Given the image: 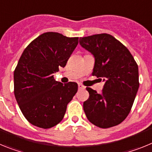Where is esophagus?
<instances>
[{
	"label": "esophagus",
	"instance_id": "34e87169",
	"mask_svg": "<svg viewBox=\"0 0 152 152\" xmlns=\"http://www.w3.org/2000/svg\"><path fill=\"white\" fill-rule=\"evenodd\" d=\"M78 88L79 89H84V88H85V87H84V85H82L81 84H78Z\"/></svg>",
	"mask_w": 152,
	"mask_h": 152
}]
</instances>
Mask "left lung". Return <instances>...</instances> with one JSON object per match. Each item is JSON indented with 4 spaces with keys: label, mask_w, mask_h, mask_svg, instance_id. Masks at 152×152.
I'll list each match as a JSON object with an SVG mask.
<instances>
[{
    "label": "left lung",
    "mask_w": 152,
    "mask_h": 152,
    "mask_svg": "<svg viewBox=\"0 0 152 152\" xmlns=\"http://www.w3.org/2000/svg\"><path fill=\"white\" fill-rule=\"evenodd\" d=\"M80 44L95 58L92 75L106 82L101 94L87 88L89 98L84 110L100 128L117 126L127 117L139 87V68L129 49L107 33L80 37Z\"/></svg>",
    "instance_id": "8db88e82"
}]
</instances>
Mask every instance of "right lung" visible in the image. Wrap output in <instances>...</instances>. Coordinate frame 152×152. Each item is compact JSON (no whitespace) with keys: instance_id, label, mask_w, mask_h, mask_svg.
Here are the masks:
<instances>
[{"instance_id":"obj_1","label":"right lung","mask_w":152,"mask_h":152,"mask_svg":"<svg viewBox=\"0 0 152 152\" xmlns=\"http://www.w3.org/2000/svg\"><path fill=\"white\" fill-rule=\"evenodd\" d=\"M78 37L55 32L39 36L24 49L13 73L14 95L21 112L35 126L49 129L62 120L77 84H63L53 74L64 67Z\"/></svg>"}]
</instances>
